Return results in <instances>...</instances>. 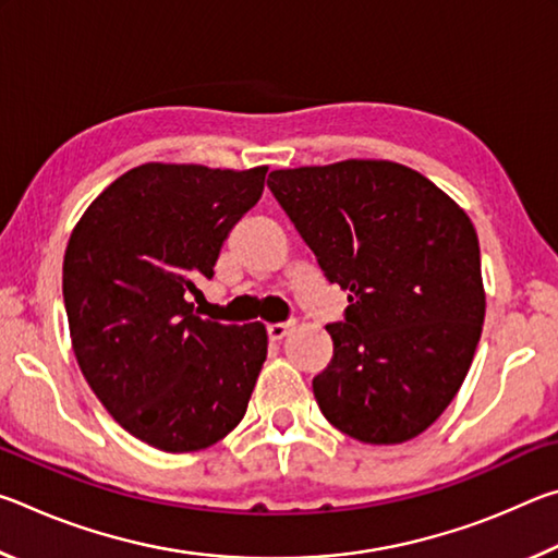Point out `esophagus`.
<instances>
[{
    "mask_svg": "<svg viewBox=\"0 0 558 558\" xmlns=\"http://www.w3.org/2000/svg\"><path fill=\"white\" fill-rule=\"evenodd\" d=\"M292 329V323H278V325H268V337L270 342H280L282 337H286Z\"/></svg>",
    "mask_w": 558,
    "mask_h": 558,
    "instance_id": "1",
    "label": "esophagus"
}]
</instances>
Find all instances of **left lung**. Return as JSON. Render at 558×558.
<instances>
[{"mask_svg":"<svg viewBox=\"0 0 558 558\" xmlns=\"http://www.w3.org/2000/svg\"><path fill=\"white\" fill-rule=\"evenodd\" d=\"M268 189L347 290L335 354L313 379L319 411L347 436L393 446L456 399L485 323L480 243L468 214L386 159L276 169Z\"/></svg>","mask_w":558,"mask_h":558,"instance_id":"1","label":"left lung"}]
</instances>
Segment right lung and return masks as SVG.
<instances>
[{"label": "right lung", "instance_id": "1", "mask_svg": "<svg viewBox=\"0 0 558 558\" xmlns=\"http://www.w3.org/2000/svg\"><path fill=\"white\" fill-rule=\"evenodd\" d=\"M268 167L147 162L81 216L63 256L75 359L122 428L165 452L214 446L239 426L268 335L194 315L221 245L258 204Z\"/></svg>", "mask_w": 558, "mask_h": 558}]
</instances>
